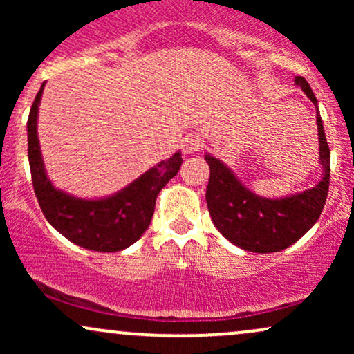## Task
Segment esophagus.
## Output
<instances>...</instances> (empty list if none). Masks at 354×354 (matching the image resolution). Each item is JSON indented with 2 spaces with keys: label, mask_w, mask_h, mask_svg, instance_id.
<instances>
[{
  "label": "esophagus",
  "mask_w": 354,
  "mask_h": 354,
  "mask_svg": "<svg viewBox=\"0 0 354 354\" xmlns=\"http://www.w3.org/2000/svg\"><path fill=\"white\" fill-rule=\"evenodd\" d=\"M201 146H203L201 136L196 135V133H191V135L185 138L181 148H183V153H185V154H194V153L200 151Z\"/></svg>",
  "instance_id": "obj_1"
}]
</instances>
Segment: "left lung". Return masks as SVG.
Returning <instances> with one entry per match:
<instances>
[{"label": "left lung", "instance_id": "left-lung-1", "mask_svg": "<svg viewBox=\"0 0 354 354\" xmlns=\"http://www.w3.org/2000/svg\"><path fill=\"white\" fill-rule=\"evenodd\" d=\"M295 83L303 89L316 108L318 124L321 180L306 191L281 198L259 196L246 188L221 160L206 153L209 181L206 203L211 221L228 241L253 253H276L291 246L310 231L324 208L330 188V146L324 136L318 101L308 81L296 76Z\"/></svg>", "mask_w": 354, "mask_h": 354}]
</instances>
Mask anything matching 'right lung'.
<instances>
[{
    "mask_svg": "<svg viewBox=\"0 0 354 354\" xmlns=\"http://www.w3.org/2000/svg\"><path fill=\"white\" fill-rule=\"evenodd\" d=\"M44 84L36 95L26 124L31 178L44 218L58 233L84 250L100 253L123 251L149 228L156 196L180 171L181 151L151 166L109 196L80 198L56 188L44 168L38 140V109Z\"/></svg>",
    "mask_w": 354,
    "mask_h": 354,
    "instance_id": "obj_1",
    "label": "right lung"
}]
</instances>
